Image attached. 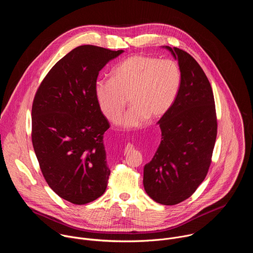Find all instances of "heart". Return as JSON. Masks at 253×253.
<instances>
[{
	"label": "heart",
	"instance_id": "b5f03b06",
	"mask_svg": "<svg viewBox=\"0 0 253 253\" xmlns=\"http://www.w3.org/2000/svg\"><path fill=\"white\" fill-rule=\"evenodd\" d=\"M111 77L112 80L95 83V98L103 115L113 124L121 122L128 98L132 107L123 119V126L128 129L164 117L182 84L181 70L176 62L151 56L126 58L113 69Z\"/></svg>",
	"mask_w": 253,
	"mask_h": 253
}]
</instances>
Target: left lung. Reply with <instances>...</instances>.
I'll return each mask as SVG.
<instances>
[{"instance_id": "left-lung-1", "label": "left lung", "mask_w": 253, "mask_h": 253, "mask_svg": "<svg viewBox=\"0 0 253 253\" xmlns=\"http://www.w3.org/2000/svg\"><path fill=\"white\" fill-rule=\"evenodd\" d=\"M162 48L178 61L182 84L171 109L158 121L162 138L144 166L143 185L157 203L174 205L189 198L206 177L217 121L212 89L199 64L183 50Z\"/></svg>"}]
</instances>
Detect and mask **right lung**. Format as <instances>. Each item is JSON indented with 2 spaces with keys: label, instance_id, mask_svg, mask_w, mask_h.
<instances>
[{
  "label": "right lung",
  "instance_id": "add662e5",
  "mask_svg": "<svg viewBox=\"0 0 253 253\" xmlns=\"http://www.w3.org/2000/svg\"><path fill=\"white\" fill-rule=\"evenodd\" d=\"M124 51L84 45L68 53L36 93L32 107V142L51 189L77 205L99 198L110 169L103 142L110 124L97 104L99 71Z\"/></svg>",
  "mask_w": 253,
  "mask_h": 253
}]
</instances>
